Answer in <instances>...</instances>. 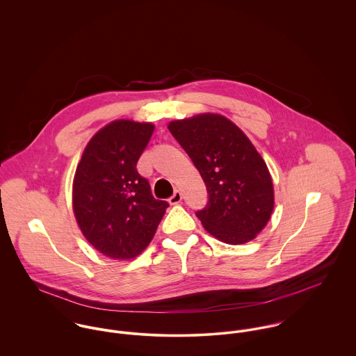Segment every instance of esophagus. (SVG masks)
Returning a JSON list of instances; mask_svg holds the SVG:
<instances>
[{"label":"esophagus","instance_id":"obj_1","mask_svg":"<svg viewBox=\"0 0 356 356\" xmlns=\"http://www.w3.org/2000/svg\"><path fill=\"white\" fill-rule=\"evenodd\" d=\"M181 200H182V193L179 191H175L174 195L168 199V203L171 205H177V204L181 203Z\"/></svg>","mask_w":356,"mask_h":356}]
</instances>
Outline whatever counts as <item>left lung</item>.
<instances>
[{"instance_id": "8db88e82", "label": "left lung", "mask_w": 356, "mask_h": 356, "mask_svg": "<svg viewBox=\"0 0 356 356\" xmlns=\"http://www.w3.org/2000/svg\"><path fill=\"white\" fill-rule=\"evenodd\" d=\"M168 130L205 182L209 200L196 212L204 229L230 245L254 240L271 218L274 186L251 140L230 119L212 112L171 120Z\"/></svg>"}]
</instances>
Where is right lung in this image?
I'll use <instances>...</instances> for the list:
<instances>
[{
	"instance_id": "obj_1",
	"label": "right lung",
	"mask_w": 356,
	"mask_h": 356,
	"mask_svg": "<svg viewBox=\"0 0 356 356\" xmlns=\"http://www.w3.org/2000/svg\"><path fill=\"white\" fill-rule=\"evenodd\" d=\"M154 130L149 122L119 119L88 143L72 182V209L85 238L100 252L129 260L143 254L165 213L137 171Z\"/></svg>"
}]
</instances>
